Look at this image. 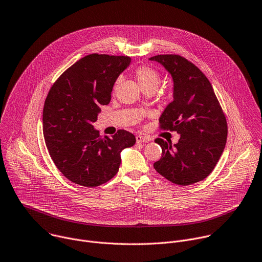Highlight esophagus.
<instances>
[{"label": "esophagus", "mask_w": 262, "mask_h": 262, "mask_svg": "<svg viewBox=\"0 0 262 262\" xmlns=\"http://www.w3.org/2000/svg\"><path fill=\"white\" fill-rule=\"evenodd\" d=\"M150 140L149 136H143V135H137L136 141L137 142H148Z\"/></svg>", "instance_id": "obj_1"}]
</instances>
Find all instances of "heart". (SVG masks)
<instances>
[{
  "instance_id": "b5f03b06",
  "label": "heart",
  "mask_w": 262,
  "mask_h": 262,
  "mask_svg": "<svg viewBox=\"0 0 262 262\" xmlns=\"http://www.w3.org/2000/svg\"><path fill=\"white\" fill-rule=\"evenodd\" d=\"M135 77L142 90L147 88L158 86L160 82V75L154 68L148 66H140L135 71ZM117 86V84H116Z\"/></svg>"
}]
</instances>
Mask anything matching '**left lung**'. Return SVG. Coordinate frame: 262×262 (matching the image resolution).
I'll list each match as a JSON object with an SVG mask.
<instances>
[{
	"label": "left lung",
	"instance_id": "obj_1",
	"mask_svg": "<svg viewBox=\"0 0 262 262\" xmlns=\"http://www.w3.org/2000/svg\"><path fill=\"white\" fill-rule=\"evenodd\" d=\"M162 64L173 79V101L159 119L161 130L177 131L179 142L156 138L162 157L156 171L171 183L188 186L214 170L224 150L227 122L214 89L203 72L180 55L149 58Z\"/></svg>",
	"mask_w": 262,
	"mask_h": 262
}]
</instances>
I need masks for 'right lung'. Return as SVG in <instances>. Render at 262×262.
Wrapping results in <instances>:
<instances>
[{
	"mask_svg": "<svg viewBox=\"0 0 262 262\" xmlns=\"http://www.w3.org/2000/svg\"><path fill=\"white\" fill-rule=\"evenodd\" d=\"M130 62L125 56H85L68 68L47 94L42 119L45 144L57 168L74 184L93 188L111 181L119 171L120 152L136 141L124 129L102 137L93 127Z\"/></svg>",
	"mask_w": 262,
	"mask_h": 262,
	"instance_id": "1",
	"label": "right lung"
}]
</instances>
